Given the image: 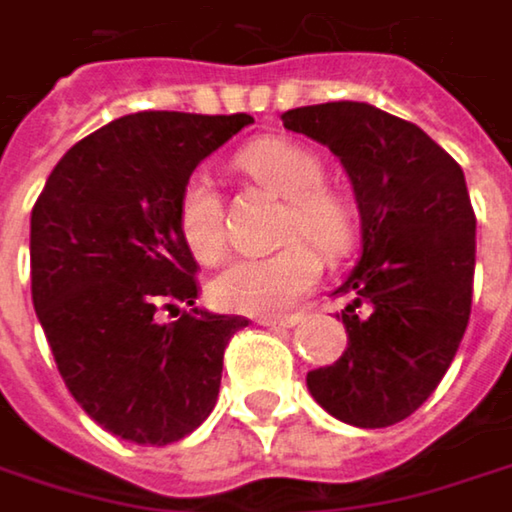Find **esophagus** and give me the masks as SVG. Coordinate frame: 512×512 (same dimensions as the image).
Here are the masks:
<instances>
[{
    "instance_id": "esophagus-1",
    "label": "esophagus",
    "mask_w": 512,
    "mask_h": 512,
    "mask_svg": "<svg viewBox=\"0 0 512 512\" xmlns=\"http://www.w3.org/2000/svg\"><path fill=\"white\" fill-rule=\"evenodd\" d=\"M257 323H260V326H278V329H290V326L302 323V317H299V314H287V317H260Z\"/></svg>"
}]
</instances>
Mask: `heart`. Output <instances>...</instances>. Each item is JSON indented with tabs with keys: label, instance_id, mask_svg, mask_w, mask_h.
<instances>
[{
	"label": "heart",
	"instance_id": "1",
	"mask_svg": "<svg viewBox=\"0 0 512 512\" xmlns=\"http://www.w3.org/2000/svg\"><path fill=\"white\" fill-rule=\"evenodd\" d=\"M234 165L257 186L284 198L278 234L287 243L272 255L228 263L210 281L207 293L219 311L272 317L317 284L323 269L320 255L338 260L353 249L356 210L347 195L323 183L326 168L320 156L296 142L257 139L237 154ZM177 231L195 260L216 263L225 255V204L207 174H192L183 183L177 195Z\"/></svg>",
	"mask_w": 512,
	"mask_h": 512
}]
</instances>
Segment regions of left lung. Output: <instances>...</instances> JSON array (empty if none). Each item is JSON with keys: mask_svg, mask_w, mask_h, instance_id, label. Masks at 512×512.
Segmentation results:
<instances>
[{"mask_svg": "<svg viewBox=\"0 0 512 512\" xmlns=\"http://www.w3.org/2000/svg\"><path fill=\"white\" fill-rule=\"evenodd\" d=\"M281 121L341 156L361 216V260L335 290L353 296L350 341L308 388L344 424L391 427L436 391L471 317L477 219L462 168L412 121L356 100Z\"/></svg>", "mask_w": 512, "mask_h": 512, "instance_id": "obj_1", "label": "left lung"}]
</instances>
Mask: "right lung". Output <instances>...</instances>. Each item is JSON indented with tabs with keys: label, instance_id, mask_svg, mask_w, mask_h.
<instances>
[{
	"label": "right lung",
	"instance_id": "right-lung-1",
	"mask_svg": "<svg viewBox=\"0 0 512 512\" xmlns=\"http://www.w3.org/2000/svg\"><path fill=\"white\" fill-rule=\"evenodd\" d=\"M255 118L136 112L76 142L32 207V302L67 391L103 430L171 445L213 412L225 347L249 326L195 308L177 231L195 165Z\"/></svg>",
	"mask_w": 512,
	"mask_h": 512
}]
</instances>
